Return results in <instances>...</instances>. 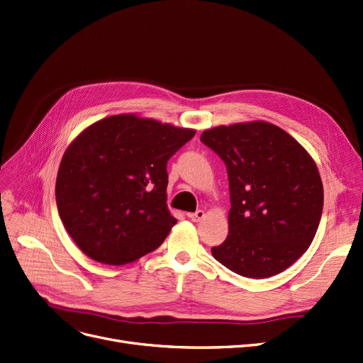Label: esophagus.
<instances>
[{
	"label": "esophagus",
	"mask_w": 363,
	"mask_h": 363,
	"mask_svg": "<svg viewBox=\"0 0 363 363\" xmlns=\"http://www.w3.org/2000/svg\"><path fill=\"white\" fill-rule=\"evenodd\" d=\"M188 218H190L191 220H194V223H199V220H201L204 218V211L199 209V211H196L193 213H188Z\"/></svg>",
	"instance_id": "1"
}]
</instances>
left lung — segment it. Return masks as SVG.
Here are the masks:
<instances>
[{"instance_id": "1", "label": "left lung", "mask_w": 363, "mask_h": 363, "mask_svg": "<svg viewBox=\"0 0 363 363\" xmlns=\"http://www.w3.org/2000/svg\"><path fill=\"white\" fill-rule=\"evenodd\" d=\"M200 140L225 163L230 185L228 235L212 255L249 279L286 270L320 223L323 185L316 163L289 133L265 121L218 125Z\"/></svg>"}]
</instances>
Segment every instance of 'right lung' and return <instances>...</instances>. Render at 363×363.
Segmentation results:
<instances>
[{
    "instance_id": "obj_1",
    "label": "right lung",
    "mask_w": 363,
    "mask_h": 363,
    "mask_svg": "<svg viewBox=\"0 0 363 363\" xmlns=\"http://www.w3.org/2000/svg\"><path fill=\"white\" fill-rule=\"evenodd\" d=\"M196 135L133 114L78 135L57 172L56 204L87 257L124 265L159 247L177 224L167 209V162Z\"/></svg>"
}]
</instances>
